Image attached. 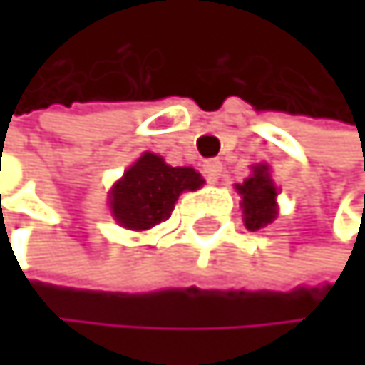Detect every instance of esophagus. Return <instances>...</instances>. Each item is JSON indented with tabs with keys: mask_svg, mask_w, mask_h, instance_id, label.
<instances>
[{
	"mask_svg": "<svg viewBox=\"0 0 365 365\" xmlns=\"http://www.w3.org/2000/svg\"><path fill=\"white\" fill-rule=\"evenodd\" d=\"M221 173H223V164L219 160H207L203 164V175L207 181H217L221 177Z\"/></svg>",
	"mask_w": 365,
	"mask_h": 365,
	"instance_id": "34e87169",
	"label": "esophagus"
}]
</instances>
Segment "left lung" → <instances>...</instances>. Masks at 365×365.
<instances>
[{
    "instance_id": "obj_1",
    "label": "left lung",
    "mask_w": 365,
    "mask_h": 365,
    "mask_svg": "<svg viewBox=\"0 0 365 365\" xmlns=\"http://www.w3.org/2000/svg\"><path fill=\"white\" fill-rule=\"evenodd\" d=\"M236 190L243 197V217L247 230L256 232L276 219L278 190L269 177L267 166H256L252 177H247L243 184H236Z\"/></svg>"
}]
</instances>
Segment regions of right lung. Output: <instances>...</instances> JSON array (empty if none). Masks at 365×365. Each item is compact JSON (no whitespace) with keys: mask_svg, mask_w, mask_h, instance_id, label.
<instances>
[{"mask_svg":"<svg viewBox=\"0 0 365 365\" xmlns=\"http://www.w3.org/2000/svg\"><path fill=\"white\" fill-rule=\"evenodd\" d=\"M201 175L190 166H168L160 155H144L124 173L111 190V212L129 230H150L164 223L177 197L184 190H197Z\"/></svg>","mask_w":365,"mask_h":365,"instance_id":"right-lung-1","label":"right lung"}]
</instances>
